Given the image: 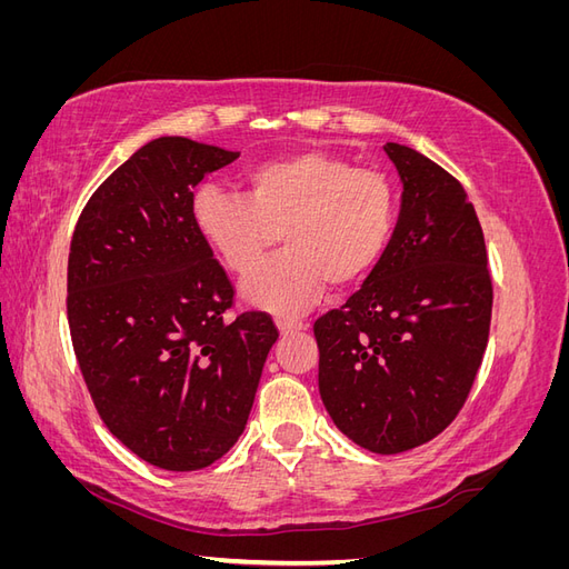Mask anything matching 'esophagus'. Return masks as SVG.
<instances>
[{
	"label": "esophagus",
	"instance_id": "1",
	"mask_svg": "<svg viewBox=\"0 0 569 569\" xmlns=\"http://www.w3.org/2000/svg\"><path fill=\"white\" fill-rule=\"evenodd\" d=\"M274 322H278V330H280L282 335L301 332V330H306V327H308V322H303V320H295V318H278Z\"/></svg>",
	"mask_w": 569,
	"mask_h": 569
}]
</instances>
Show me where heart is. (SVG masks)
<instances>
[{"instance_id":"b5f03b06","label":"heart","mask_w":569,"mask_h":569,"mask_svg":"<svg viewBox=\"0 0 569 569\" xmlns=\"http://www.w3.org/2000/svg\"><path fill=\"white\" fill-rule=\"evenodd\" d=\"M192 218L234 274H249L282 237L287 249L251 274L242 295L256 308L297 313L327 282L351 287L380 263L396 222V189L382 170L299 151L253 166L244 194L201 187Z\"/></svg>"}]
</instances>
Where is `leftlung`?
I'll use <instances>...</instances> for the list:
<instances>
[{"mask_svg":"<svg viewBox=\"0 0 569 569\" xmlns=\"http://www.w3.org/2000/svg\"><path fill=\"white\" fill-rule=\"evenodd\" d=\"M403 182L391 242L341 308L316 320L318 387L335 425L372 453L435 439L468 401L489 341L487 244L462 184L387 142Z\"/></svg>","mask_w":569,"mask_h":569,"instance_id":"8db88e82","label":"left lung"}]
</instances>
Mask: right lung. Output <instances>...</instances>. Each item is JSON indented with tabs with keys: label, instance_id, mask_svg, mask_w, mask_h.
<instances>
[{
	"label": "right lung",
	"instance_id": "1",
	"mask_svg": "<svg viewBox=\"0 0 569 569\" xmlns=\"http://www.w3.org/2000/svg\"><path fill=\"white\" fill-rule=\"evenodd\" d=\"M237 157L151 140L94 189L68 253V327L99 418L173 472L232 449L280 335L263 311L226 318L234 287L192 218V189Z\"/></svg>",
	"mask_w": 569,
	"mask_h": 569
}]
</instances>
